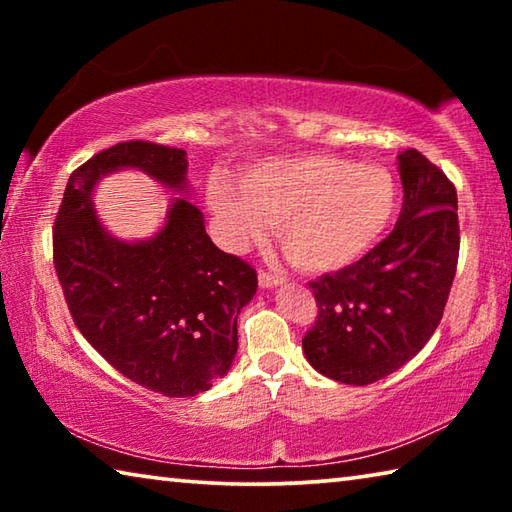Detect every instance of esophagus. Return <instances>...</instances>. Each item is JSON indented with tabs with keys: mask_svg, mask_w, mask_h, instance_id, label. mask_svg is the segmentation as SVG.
<instances>
[{
	"mask_svg": "<svg viewBox=\"0 0 512 512\" xmlns=\"http://www.w3.org/2000/svg\"><path fill=\"white\" fill-rule=\"evenodd\" d=\"M257 280H259V287H262V289H273V287H277V284L284 282V277L277 275V273H271V271H264V268H259Z\"/></svg>",
	"mask_w": 512,
	"mask_h": 512,
	"instance_id": "obj_1",
	"label": "esophagus"
}]
</instances>
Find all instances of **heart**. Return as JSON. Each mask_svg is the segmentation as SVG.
I'll return each instance as SVG.
<instances>
[{
    "label": "heart",
    "mask_w": 512,
    "mask_h": 512,
    "mask_svg": "<svg viewBox=\"0 0 512 512\" xmlns=\"http://www.w3.org/2000/svg\"><path fill=\"white\" fill-rule=\"evenodd\" d=\"M207 205L225 244L244 250L277 225L289 262L307 273H332L361 259L384 237L397 212V185L377 164L332 153L271 158L214 178Z\"/></svg>",
    "instance_id": "1"
}]
</instances>
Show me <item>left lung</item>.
I'll list each match as a JSON object with an SVG mask.
<instances>
[{
    "label": "left lung",
    "instance_id": "obj_1",
    "mask_svg": "<svg viewBox=\"0 0 512 512\" xmlns=\"http://www.w3.org/2000/svg\"><path fill=\"white\" fill-rule=\"evenodd\" d=\"M397 164L404 203L391 235L359 262L309 282L318 316L302 350L341 384H372L413 359L436 332L456 275V187L415 149Z\"/></svg>",
    "mask_w": 512,
    "mask_h": 512
}]
</instances>
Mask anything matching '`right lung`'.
I'll return each mask as SVG.
<instances>
[{
	"label": "right lung",
	"instance_id": "1",
	"mask_svg": "<svg viewBox=\"0 0 512 512\" xmlns=\"http://www.w3.org/2000/svg\"><path fill=\"white\" fill-rule=\"evenodd\" d=\"M185 155L142 140L110 146L69 176L54 225V266L76 327L121 375L167 397L207 391L230 370L257 273L212 244L187 198L171 203L158 235L135 244L103 230L90 198L124 167L185 192Z\"/></svg>",
	"mask_w": 512,
	"mask_h": 512
}]
</instances>
